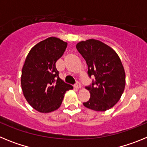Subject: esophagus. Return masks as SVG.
Returning <instances> with one entry per match:
<instances>
[{
    "instance_id": "34e87169",
    "label": "esophagus",
    "mask_w": 147,
    "mask_h": 147,
    "mask_svg": "<svg viewBox=\"0 0 147 147\" xmlns=\"http://www.w3.org/2000/svg\"><path fill=\"white\" fill-rule=\"evenodd\" d=\"M75 87H76V88H78V89L80 88H81V83H80V82H76V84H75Z\"/></svg>"
}]
</instances>
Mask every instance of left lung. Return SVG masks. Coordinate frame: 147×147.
I'll return each mask as SVG.
<instances>
[{
    "mask_svg": "<svg viewBox=\"0 0 147 147\" xmlns=\"http://www.w3.org/2000/svg\"><path fill=\"white\" fill-rule=\"evenodd\" d=\"M76 49L88 65V74L95 80L86 87L90 98L84 106L96 111H105L117 103L125 87V72L121 59L110 46L96 40L77 43Z\"/></svg>",
    "mask_w": 147,
    "mask_h": 147,
    "instance_id": "1",
    "label": "left lung"
}]
</instances>
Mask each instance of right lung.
<instances>
[{
    "instance_id": "1",
    "label": "right lung",
    "mask_w": 147,
    "mask_h": 147,
    "mask_svg": "<svg viewBox=\"0 0 147 147\" xmlns=\"http://www.w3.org/2000/svg\"><path fill=\"white\" fill-rule=\"evenodd\" d=\"M66 47L67 42L51 37L35 45L27 55L22 69V90L28 104L39 112L59 108L65 93L73 88L59 77L56 67Z\"/></svg>"
}]
</instances>
